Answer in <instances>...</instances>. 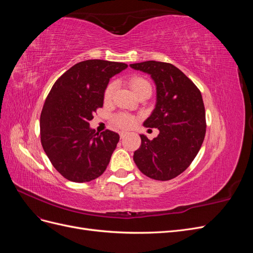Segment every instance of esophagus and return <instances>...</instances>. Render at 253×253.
Segmentation results:
<instances>
[{"label":"esophagus","mask_w":253,"mask_h":253,"mask_svg":"<svg viewBox=\"0 0 253 253\" xmlns=\"http://www.w3.org/2000/svg\"><path fill=\"white\" fill-rule=\"evenodd\" d=\"M126 135V132H120V138H121V139L125 138Z\"/></svg>","instance_id":"esophagus-1"}]
</instances>
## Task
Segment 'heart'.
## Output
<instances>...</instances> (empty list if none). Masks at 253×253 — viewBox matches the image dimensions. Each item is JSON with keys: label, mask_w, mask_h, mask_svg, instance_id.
<instances>
[{"label": "heart", "mask_w": 253, "mask_h": 253, "mask_svg": "<svg viewBox=\"0 0 253 253\" xmlns=\"http://www.w3.org/2000/svg\"><path fill=\"white\" fill-rule=\"evenodd\" d=\"M128 84L136 95L140 93V91L143 89H151L150 82L145 78L140 77V76H134V77H132L128 80ZM114 90H115V83L111 82L110 84H108V86L105 87L104 95H103L104 101L111 100L113 97V94H114ZM113 121H114L115 126H117L118 127L128 128L132 126H134V124L136 122V117L133 116V115H131V114L119 113L114 117Z\"/></svg>", "instance_id": "heart-1"}]
</instances>
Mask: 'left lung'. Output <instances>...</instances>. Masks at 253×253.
<instances>
[{
	"label": "left lung",
	"instance_id": "obj_1",
	"mask_svg": "<svg viewBox=\"0 0 253 253\" xmlns=\"http://www.w3.org/2000/svg\"><path fill=\"white\" fill-rule=\"evenodd\" d=\"M129 66L151 75L156 84L155 109L143 126L159 129L153 140L140 135L134 162L148 177L170 180L187 169L203 144L206 113L201 90L171 63L145 61Z\"/></svg>",
	"mask_w": 253,
	"mask_h": 253
}]
</instances>
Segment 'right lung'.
Segmentation results:
<instances>
[{
    "mask_svg": "<svg viewBox=\"0 0 253 253\" xmlns=\"http://www.w3.org/2000/svg\"><path fill=\"white\" fill-rule=\"evenodd\" d=\"M126 67L120 62L85 60L72 66L52 85L41 112V143L64 178L86 182L105 171L119 135L110 129L99 134L88 122L103 106L110 79Z\"/></svg>",
    "mask_w": 253,
    "mask_h": 253,
    "instance_id": "right-lung-1",
    "label": "right lung"
}]
</instances>
